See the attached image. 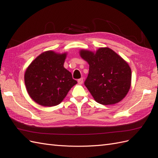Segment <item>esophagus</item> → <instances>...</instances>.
Wrapping results in <instances>:
<instances>
[{"label":"esophagus","instance_id":"1","mask_svg":"<svg viewBox=\"0 0 158 158\" xmlns=\"http://www.w3.org/2000/svg\"><path fill=\"white\" fill-rule=\"evenodd\" d=\"M83 82H84V80H83V78H81L80 79L78 80V83L79 84H83Z\"/></svg>","mask_w":158,"mask_h":158}]
</instances>
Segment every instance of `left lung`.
I'll return each instance as SVG.
<instances>
[{
	"instance_id": "1",
	"label": "left lung",
	"mask_w": 158,
	"mask_h": 158,
	"mask_svg": "<svg viewBox=\"0 0 158 158\" xmlns=\"http://www.w3.org/2000/svg\"><path fill=\"white\" fill-rule=\"evenodd\" d=\"M80 54L89 64L84 85L95 101L106 106L121 101L131 84V69L127 62L107 47L95 52L81 50Z\"/></svg>"
}]
</instances>
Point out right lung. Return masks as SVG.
Segmentation results:
<instances>
[{"instance_id":"1","label":"right lung","mask_w":158,"mask_h":158,"mask_svg":"<svg viewBox=\"0 0 158 158\" xmlns=\"http://www.w3.org/2000/svg\"><path fill=\"white\" fill-rule=\"evenodd\" d=\"M66 54L52 51L43 52L28 66L24 75L31 98L42 106L59 105L71 88L77 84L71 73L64 68Z\"/></svg>"}]
</instances>
